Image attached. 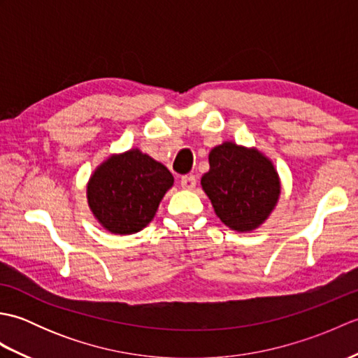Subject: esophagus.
Masks as SVG:
<instances>
[{
    "mask_svg": "<svg viewBox=\"0 0 358 358\" xmlns=\"http://www.w3.org/2000/svg\"><path fill=\"white\" fill-rule=\"evenodd\" d=\"M180 183H181V187H183V189L192 191V189L196 185V178L194 177V175H183V177H181V180H180Z\"/></svg>",
    "mask_w": 358,
    "mask_h": 358,
    "instance_id": "esophagus-1",
    "label": "esophagus"
}]
</instances>
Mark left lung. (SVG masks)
Listing matches in <instances>:
<instances>
[{
  "mask_svg": "<svg viewBox=\"0 0 358 358\" xmlns=\"http://www.w3.org/2000/svg\"><path fill=\"white\" fill-rule=\"evenodd\" d=\"M209 164L201 186L218 218L240 232L260 226L280 194L278 175L269 159L258 150L223 143L212 149Z\"/></svg>",
  "mask_w": 358,
  "mask_h": 358,
  "instance_id": "1",
  "label": "left lung"
}]
</instances>
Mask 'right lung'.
I'll use <instances>...</instances> for the list:
<instances>
[{"mask_svg":"<svg viewBox=\"0 0 358 358\" xmlns=\"http://www.w3.org/2000/svg\"><path fill=\"white\" fill-rule=\"evenodd\" d=\"M172 185V173L162 163L134 149L95 171L87 186L89 206L108 231L134 234L154 218Z\"/></svg>","mask_w":358,"mask_h":358,"instance_id":"add662e5","label":"right lung"}]
</instances>
